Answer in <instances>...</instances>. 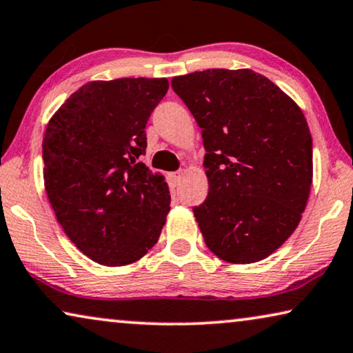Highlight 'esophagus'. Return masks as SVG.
<instances>
[{
  "instance_id": "34e87169",
  "label": "esophagus",
  "mask_w": 353,
  "mask_h": 353,
  "mask_svg": "<svg viewBox=\"0 0 353 353\" xmlns=\"http://www.w3.org/2000/svg\"><path fill=\"white\" fill-rule=\"evenodd\" d=\"M181 176H183V172L170 173V180H172L173 185H178V183H180V180H181Z\"/></svg>"
}]
</instances>
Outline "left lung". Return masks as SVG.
<instances>
[{"label": "left lung", "mask_w": 353, "mask_h": 353, "mask_svg": "<svg viewBox=\"0 0 353 353\" xmlns=\"http://www.w3.org/2000/svg\"><path fill=\"white\" fill-rule=\"evenodd\" d=\"M202 129L208 196L194 216L210 252L256 263L298 228L312 185L303 111L253 70L213 68L172 79Z\"/></svg>", "instance_id": "8db88e82"}]
</instances>
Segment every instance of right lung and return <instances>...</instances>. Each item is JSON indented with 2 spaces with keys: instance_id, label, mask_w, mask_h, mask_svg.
Returning <instances> with one entry per match:
<instances>
[{
  "instance_id": "right-lung-1",
  "label": "right lung",
  "mask_w": 353,
  "mask_h": 353,
  "mask_svg": "<svg viewBox=\"0 0 353 353\" xmlns=\"http://www.w3.org/2000/svg\"><path fill=\"white\" fill-rule=\"evenodd\" d=\"M167 90L165 78L90 81L46 127V192L66 236L92 261L135 263L161 236L170 191L139 157Z\"/></svg>"
}]
</instances>
